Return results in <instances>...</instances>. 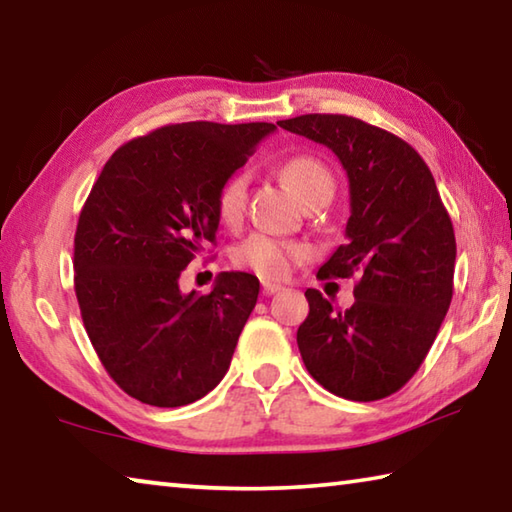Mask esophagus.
Masks as SVG:
<instances>
[{
  "label": "esophagus",
  "instance_id": "esophagus-1",
  "mask_svg": "<svg viewBox=\"0 0 512 512\" xmlns=\"http://www.w3.org/2000/svg\"><path fill=\"white\" fill-rule=\"evenodd\" d=\"M280 291H284V286H282V284H275V282H262V293H264V295H275V293H280Z\"/></svg>",
  "mask_w": 512,
  "mask_h": 512
}]
</instances>
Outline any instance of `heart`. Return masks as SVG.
I'll return each instance as SVG.
<instances>
[{
    "label": "heart",
    "mask_w": 512,
    "mask_h": 512,
    "mask_svg": "<svg viewBox=\"0 0 512 512\" xmlns=\"http://www.w3.org/2000/svg\"><path fill=\"white\" fill-rule=\"evenodd\" d=\"M284 179L291 185L297 199L304 201L318 190H333V176L329 167L320 159L309 154L291 156L282 165ZM246 190H248V174L235 172L228 176L226 183L219 188L217 194V215L224 224H237L241 212L246 208ZM309 255V248L304 244H297L291 239H280L266 232H255V235L246 237L241 244L232 248V262L246 271H253L266 280H277V277H286L295 262Z\"/></svg>",
    "instance_id": "heart-1"
}]
</instances>
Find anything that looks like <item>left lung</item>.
Wrapping results in <instances>:
<instances>
[{
    "label": "left lung",
    "mask_w": 512,
    "mask_h": 512,
    "mask_svg": "<svg viewBox=\"0 0 512 512\" xmlns=\"http://www.w3.org/2000/svg\"><path fill=\"white\" fill-rule=\"evenodd\" d=\"M282 129L327 145L349 176L347 244L318 277H356L347 311L306 288L297 347L309 374L347 401H380L410 380L452 302L457 241L434 176L410 143L345 114H304Z\"/></svg>",
    "instance_id": "8db88e82"
}]
</instances>
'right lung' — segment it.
I'll return each mask as SVG.
<instances>
[{"instance_id": "1", "label": "right lung", "mask_w": 512, "mask_h": 512, "mask_svg": "<svg viewBox=\"0 0 512 512\" xmlns=\"http://www.w3.org/2000/svg\"><path fill=\"white\" fill-rule=\"evenodd\" d=\"M273 123L165 125L120 145L82 206L73 286L87 336L136 401L181 407L219 385L255 309L259 280L221 273L208 295L179 277L215 244L217 194Z\"/></svg>"}]
</instances>
